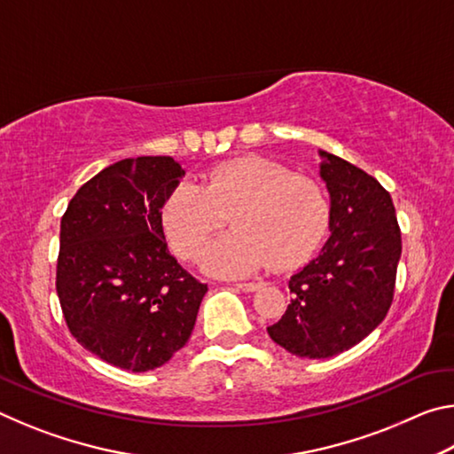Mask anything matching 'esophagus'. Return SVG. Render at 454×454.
I'll use <instances>...</instances> for the list:
<instances>
[{"instance_id":"obj_1","label":"esophagus","mask_w":454,"mask_h":454,"mask_svg":"<svg viewBox=\"0 0 454 454\" xmlns=\"http://www.w3.org/2000/svg\"><path fill=\"white\" fill-rule=\"evenodd\" d=\"M234 286L244 290V292H254L262 286V282H238V284H234Z\"/></svg>"}]
</instances>
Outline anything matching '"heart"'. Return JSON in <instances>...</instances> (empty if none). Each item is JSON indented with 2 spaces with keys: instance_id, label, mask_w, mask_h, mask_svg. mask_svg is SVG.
I'll return each mask as SVG.
<instances>
[{
  "instance_id": "b5f03b06",
  "label": "heart",
  "mask_w": 454,
  "mask_h": 454,
  "mask_svg": "<svg viewBox=\"0 0 454 454\" xmlns=\"http://www.w3.org/2000/svg\"><path fill=\"white\" fill-rule=\"evenodd\" d=\"M236 228L212 246L206 268L242 276L266 262L288 270L309 258L326 234L330 202L310 176L262 158L214 168L202 184L182 182L166 198L162 226L172 248L192 260L228 224Z\"/></svg>"
}]
</instances>
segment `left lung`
Listing matches in <instances>:
<instances>
[{
	"label": "left lung",
	"instance_id": "obj_1",
	"mask_svg": "<svg viewBox=\"0 0 454 454\" xmlns=\"http://www.w3.org/2000/svg\"><path fill=\"white\" fill-rule=\"evenodd\" d=\"M320 156L330 238L320 256L292 276L288 309L268 326L276 344L302 358L340 355L380 325L403 252L393 198L379 180L334 153Z\"/></svg>",
	"mask_w": 454,
	"mask_h": 454
}]
</instances>
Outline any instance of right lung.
<instances>
[{
	"label": "right lung",
	"mask_w": 454,
	"mask_h": 454,
	"mask_svg": "<svg viewBox=\"0 0 454 454\" xmlns=\"http://www.w3.org/2000/svg\"><path fill=\"white\" fill-rule=\"evenodd\" d=\"M182 176L170 156L120 160L83 184L61 216L56 290L66 325L124 371L166 364L208 292L166 244L162 208Z\"/></svg>",
	"instance_id": "right-lung-1"
}]
</instances>
